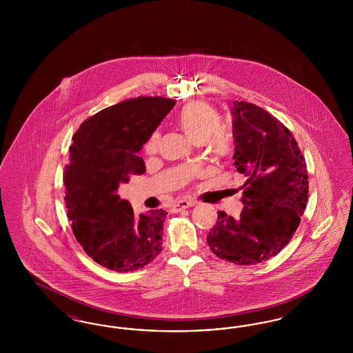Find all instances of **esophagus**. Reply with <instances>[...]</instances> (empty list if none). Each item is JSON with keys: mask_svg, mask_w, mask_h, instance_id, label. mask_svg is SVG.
Wrapping results in <instances>:
<instances>
[{"mask_svg": "<svg viewBox=\"0 0 353 353\" xmlns=\"http://www.w3.org/2000/svg\"><path fill=\"white\" fill-rule=\"evenodd\" d=\"M196 203H197V202L194 201V200H180V201H177L176 203H174V206H173V210H174V212H180V210L186 209V208L194 206Z\"/></svg>", "mask_w": 353, "mask_h": 353, "instance_id": "esophagus-1", "label": "esophagus"}]
</instances>
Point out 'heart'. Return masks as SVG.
Returning <instances> with one entry per match:
<instances>
[{
  "mask_svg": "<svg viewBox=\"0 0 353 353\" xmlns=\"http://www.w3.org/2000/svg\"><path fill=\"white\" fill-rule=\"evenodd\" d=\"M176 121L186 136L194 143L201 144L208 140L213 152H223L225 140L219 130L221 118L219 112L210 104L205 101H190L179 111ZM159 144L160 134L156 131L147 140L145 152L148 154L156 153Z\"/></svg>",
  "mask_w": 353,
  "mask_h": 353,
  "instance_id": "heart-1",
  "label": "heart"
}]
</instances>
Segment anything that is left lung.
I'll return each instance as SVG.
<instances>
[{
  "mask_svg": "<svg viewBox=\"0 0 353 353\" xmlns=\"http://www.w3.org/2000/svg\"><path fill=\"white\" fill-rule=\"evenodd\" d=\"M234 165L245 174L239 219L219 212L210 250L235 265H255L281 252L296 232L308 199L307 165L296 140L263 108L233 104Z\"/></svg>",
  "mask_w": 353,
  "mask_h": 353,
  "instance_id": "left-lung-1",
  "label": "left lung"
}]
</instances>
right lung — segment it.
<instances>
[{"label":"right lung","instance_id":"1","mask_svg":"<svg viewBox=\"0 0 353 353\" xmlns=\"http://www.w3.org/2000/svg\"><path fill=\"white\" fill-rule=\"evenodd\" d=\"M176 101L139 97L84 120L72 136L65 168V201L71 229L85 254L108 270L141 269L163 249L167 212L136 216L118 189L145 172L143 144Z\"/></svg>","mask_w":353,"mask_h":353}]
</instances>
